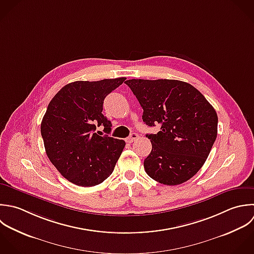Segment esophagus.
Masks as SVG:
<instances>
[{
    "mask_svg": "<svg viewBox=\"0 0 254 254\" xmlns=\"http://www.w3.org/2000/svg\"><path fill=\"white\" fill-rule=\"evenodd\" d=\"M138 138V134L137 133H135V132H132L127 139H126V141L127 142H128V143H131V142H133L135 139H137Z\"/></svg>",
    "mask_w": 254,
    "mask_h": 254,
    "instance_id": "esophagus-1",
    "label": "esophagus"
}]
</instances>
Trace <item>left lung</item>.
Here are the masks:
<instances>
[{
  "label": "left lung",
  "instance_id": "1",
  "mask_svg": "<svg viewBox=\"0 0 254 254\" xmlns=\"http://www.w3.org/2000/svg\"><path fill=\"white\" fill-rule=\"evenodd\" d=\"M126 84L143 109L142 121L161 127L156 134H146L152 149L144 159L145 172L168 186L188 181L204 165L217 138L215 109L183 81L130 79Z\"/></svg>",
  "mask_w": 254,
  "mask_h": 254
}]
</instances>
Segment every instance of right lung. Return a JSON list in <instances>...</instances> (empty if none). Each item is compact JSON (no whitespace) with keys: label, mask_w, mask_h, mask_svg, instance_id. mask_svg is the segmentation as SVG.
Wrapping results in <instances>:
<instances>
[{"label":"right lung","mask_w":254,"mask_h":254,"mask_svg":"<svg viewBox=\"0 0 254 254\" xmlns=\"http://www.w3.org/2000/svg\"><path fill=\"white\" fill-rule=\"evenodd\" d=\"M126 80L76 81L65 85L50 101L40 131L46 154L60 174L71 183L91 187L114 171L126 142L95 132L111 122L102 114L105 98Z\"/></svg>","instance_id":"1"}]
</instances>
